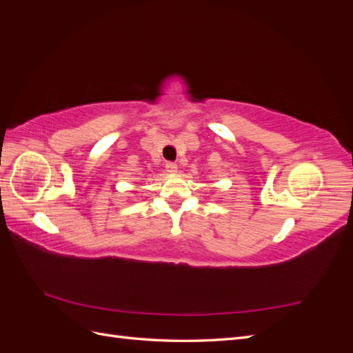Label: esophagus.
<instances>
[{
  "mask_svg": "<svg viewBox=\"0 0 353 353\" xmlns=\"http://www.w3.org/2000/svg\"><path fill=\"white\" fill-rule=\"evenodd\" d=\"M165 168H166V170H168L169 174H175L176 170H178V165H176V163H174V162H166Z\"/></svg>",
  "mask_w": 353,
  "mask_h": 353,
  "instance_id": "obj_1",
  "label": "esophagus"
}]
</instances>
